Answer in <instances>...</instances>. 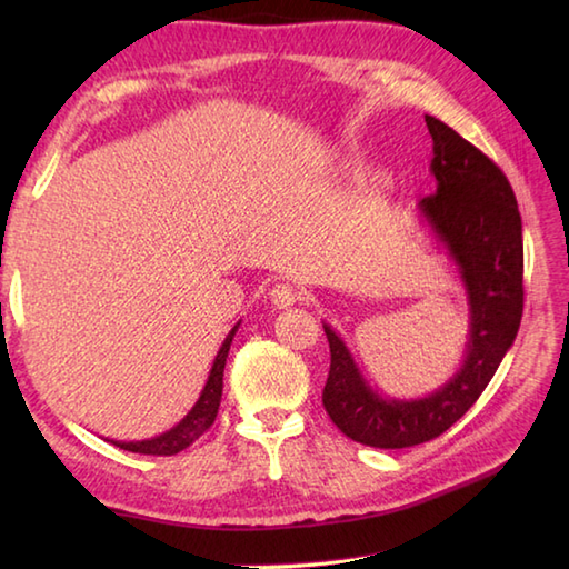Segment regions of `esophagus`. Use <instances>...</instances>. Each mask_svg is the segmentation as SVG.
<instances>
[{
	"mask_svg": "<svg viewBox=\"0 0 569 569\" xmlns=\"http://www.w3.org/2000/svg\"><path fill=\"white\" fill-rule=\"evenodd\" d=\"M269 298H271V303H273L276 308H291V306L296 303V300H298V291H296V288H293L291 283H276V286L271 288Z\"/></svg>",
	"mask_w": 569,
	"mask_h": 569,
	"instance_id": "obj_1",
	"label": "esophagus"
}]
</instances>
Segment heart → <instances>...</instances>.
<instances>
[{"label":"heart","instance_id":"heart-1","mask_svg":"<svg viewBox=\"0 0 569 569\" xmlns=\"http://www.w3.org/2000/svg\"><path fill=\"white\" fill-rule=\"evenodd\" d=\"M217 263H220V261H217Z\"/></svg>","mask_w":569,"mask_h":569}]
</instances>
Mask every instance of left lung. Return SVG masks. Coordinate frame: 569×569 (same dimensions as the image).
<instances>
[{"instance_id": "8db88e82", "label": "left lung", "mask_w": 569, "mask_h": 569, "mask_svg": "<svg viewBox=\"0 0 569 569\" xmlns=\"http://www.w3.org/2000/svg\"><path fill=\"white\" fill-rule=\"evenodd\" d=\"M426 124L438 188L418 202V214L465 286L469 337L462 365L422 398L383 396L371 389L342 337L322 322L330 342L322 406L347 438L381 450L428 442L452 428L497 373L523 316V229L509 180L452 127L430 114Z\"/></svg>"}]
</instances>
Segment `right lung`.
<instances>
[{"label":"right lung","instance_id":"add662e5","mask_svg":"<svg viewBox=\"0 0 569 569\" xmlns=\"http://www.w3.org/2000/svg\"><path fill=\"white\" fill-rule=\"evenodd\" d=\"M239 325L241 322H237L234 328L229 330V335L224 337L220 352H217V357L212 361L210 377H208V381H204V389L200 391V398L196 401V406L188 410V416L178 422V426H173L171 430L156 435V438H149V440H134V442L110 440V442L117 445V447H122V450H129V452L163 455V457L166 455H178L180 450H186V447L196 442L217 418V408H220V401H222V377H224L229 345H232Z\"/></svg>","mask_w":569,"mask_h":569}]
</instances>
